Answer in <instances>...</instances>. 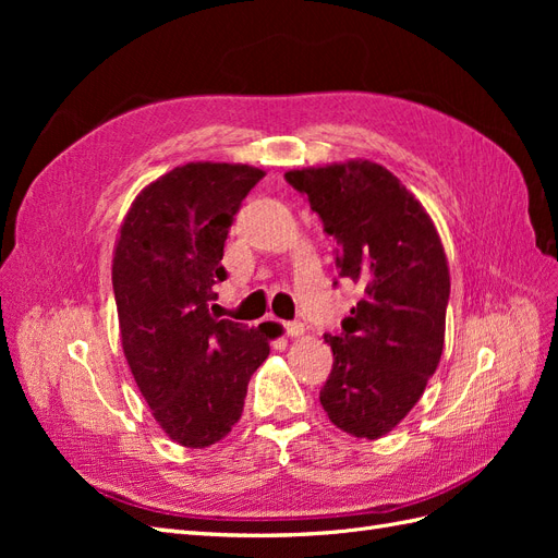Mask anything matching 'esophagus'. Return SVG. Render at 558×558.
I'll use <instances>...</instances> for the list:
<instances>
[{
    "label": "esophagus",
    "instance_id": "34e87169",
    "mask_svg": "<svg viewBox=\"0 0 558 558\" xmlns=\"http://www.w3.org/2000/svg\"><path fill=\"white\" fill-rule=\"evenodd\" d=\"M286 335H289V337H302V335H305V326H302L300 320H289V324H286Z\"/></svg>",
    "mask_w": 558,
    "mask_h": 558
}]
</instances>
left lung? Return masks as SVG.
Returning <instances> with one entry per match:
<instances>
[{"label": "left lung", "instance_id": "obj_1", "mask_svg": "<svg viewBox=\"0 0 558 558\" xmlns=\"http://www.w3.org/2000/svg\"><path fill=\"white\" fill-rule=\"evenodd\" d=\"M337 240L335 267L363 298L328 335L332 373L320 404L332 424L365 440L391 433L440 365L449 300L447 253L430 214L373 160L286 172Z\"/></svg>", "mask_w": 558, "mask_h": 558}]
</instances>
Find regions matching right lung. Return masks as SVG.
I'll return each instance as SVG.
<instances>
[{
	"mask_svg": "<svg viewBox=\"0 0 558 558\" xmlns=\"http://www.w3.org/2000/svg\"><path fill=\"white\" fill-rule=\"evenodd\" d=\"M263 177L240 162H185L142 189L118 230L111 281L125 361L158 426L181 447L223 440L269 356L265 324L248 328L208 310L214 283L226 279L232 218Z\"/></svg>",
	"mask_w": 558,
	"mask_h": 558,
	"instance_id": "obj_1",
	"label": "right lung"
}]
</instances>
